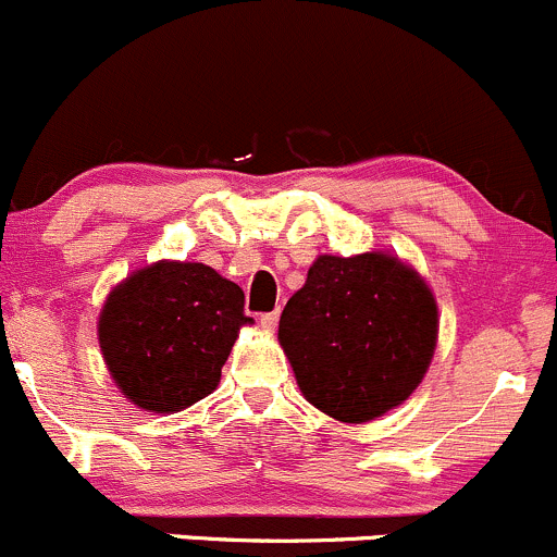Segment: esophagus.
I'll list each match as a JSON object with an SVG mask.
<instances>
[{
	"mask_svg": "<svg viewBox=\"0 0 557 557\" xmlns=\"http://www.w3.org/2000/svg\"><path fill=\"white\" fill-rule=\"evenodd\" d=\"M277 320H280V312L277 309H274V312H267V314H261V327L263 331H274V327H277Z\"/></svg>",
	"mask_w": 557,
	"mask_h": 557,
	"instance_id": "esophagus-1",
	"label": "esophagus"
}]
</instances>
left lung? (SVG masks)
<instances>
[{"label": "left lung", "instance_id": "8db88e82", "mask_svg": "<svg viewBox=\"0 0 557 557\" xmlns=\"http://www.w3.org/2000/svg\"><path fill=\"white\" fill-rule=\"evenodd\" d=\"M437 338V307L413 269L384 253L320 256L280 318L304 397L360 424L417 389Z\"/></svg>", "mask_w": 557, "mask_h": 557}]
</instances>
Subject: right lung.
<instances>
[{"mask_svg":"<svg viewBox=\"0 0 557 557\" xmlns=\"http://www.w3.org/2000/svg\"><path fill=\"white\" fill-rule=\"evenodd\" d=\"M243 323L239 285L205 263L160 261L109 296L98 338L120 389L138 408L171 413L215 389Z\"/></svg>","mask_w":557,"mask_h":557,"instance_id":"1","label":"right lung"}]
</instances>
